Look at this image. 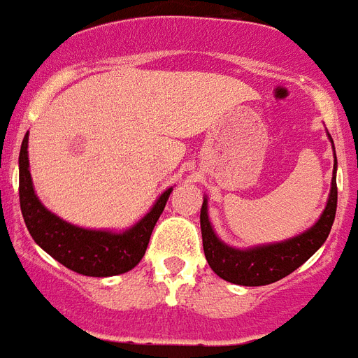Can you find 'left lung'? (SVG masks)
I'll list each match as a JSON object with an SVG mask.
<instances>
[{
  "mask_svg": "<svg viewBox=\"0 0 358 358\" xmlns=\"http://www.w3.org/2000/svg\"><path fill=\"white\" fill-rule=\"evenodd\" d=\"M334 174H336V161H334ZM336 203L338 187L336 176H334L329 203L324 206L319 222L310 231L280 244L259 245L252 250H234L223 244L222 240H217L208 222L206 201H204L201 208V231H203L204 255H206L210 268L223 280L238 283V285H248V287L268 285L289 276L323 245L334 223Z\"/></svg>",
  "mask_w": 358,
  "mask_h": 358,
  "instance_id": "left-lung-1",
  "label": "left lung"
}]
</instances>
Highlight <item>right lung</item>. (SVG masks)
<instances>
[{
	"label": "right lung",
	"mask_w": 358,
	"mask_h": 358,
	"mask_svg": "<svg viewBox=\"0 0 358 358\" xmlns=\"http://www.w3.org/2000/svg\"><path fill=\"white\" fill-rule=\"evenodd\" d=\"M20 210L24 222L37 244L58 263L78 274L95 278L116 276L135 268L146 253L150 236L161 212L167 204L171 191L167 189L135 227L125 233L114 234L106 231H90L71 225L41 204L34 191L29 161H27V133L22 141L20 157Z\"/></svg>",
	"instance_id": "right-lung-1"
}]
</instances>
